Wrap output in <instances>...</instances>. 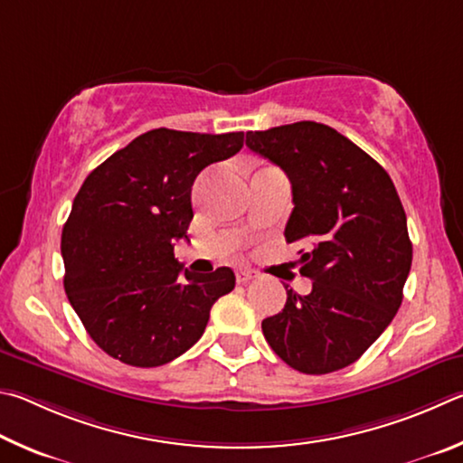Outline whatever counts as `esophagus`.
Returning a JSON list of instances; mask_svg holds the SVG:
<instances>
[{
  "label": "esophagus",
  "instance_id": "esophagus-1",
  "mask_svg": "<svg viewBox=\"0 0 463 463\" xmlns=\"http://www.w3.org/2000/svg\"><path fill=\"white\" fill-rule=\"evenodd\" d=\"M254 277H256V274H254L252 270H248V269H240V270L236 272L238 282H248V280H252Z\"/></svg>",
  "mask_w": 463,
  "mask_h": 463
}]
</instances>
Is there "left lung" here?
Returning a JSON list of instances; mask_svg holds the SVG:
<instances>
[{
  "label": "left lung",
  "mask_w": 463,
  "mask_h": 463,
  "mask_svg": "<svg viewBox=\"0 0 463 463\" xmlns=\"http://www.w3.org/2000/svg\"><path fill=\"white\" fill-rule=\"evenodd\" d=\"M246 146L285 170L295 209L285 238L307 250L309 295L262 321L266 342L290 368L329 374L350 366L391 326L402 303L412 244L394 184L378 162L317 121L248 132Z\"/></svg>",
  "instance_id": "left-lung-1"
}]
</instances>
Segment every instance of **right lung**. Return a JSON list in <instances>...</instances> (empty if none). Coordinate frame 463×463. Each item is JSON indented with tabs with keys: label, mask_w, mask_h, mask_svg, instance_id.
I'll return each instance as SVG.
<instances>
[{
	"label": "right lung",
	"mask_w": 463,
	"mask_h": 463,
	"mask_svg": "<svg viewBox=\"0 0 463 463\" xmlns=\"http://www.w3.org/2000/svg\"><path fill=\"white\" fill-rule=\"evenodd\" d=\"M244 132L150 129L85 178L62 227L64 290L87 334L129 366L184 354L207 327L232 269L194 274L175 258L193 219L191 186L203 168L241 150Z\"/></svg>",
	"instance_id": "right-lung-1"
}]
</instances>
